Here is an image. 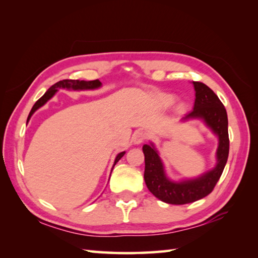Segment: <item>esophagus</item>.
<instances>
[{
	"instance_id": "esophagus-1",
	"label": "esophagus",
	"mask_w": 258,
	"mask_h": 258,
	"mask_svg": "<svg viewBox=\"0 0 258 258\" xmlns=\"http://www.w3.org/2000/svg\"><path fill=\"white\" fill-rule=\"evenodd\" d=\"M145 139H146V135L143 131H136V132L132 136V141L134 142V144L143 143Z\"/></svg>"
}]
</instances>
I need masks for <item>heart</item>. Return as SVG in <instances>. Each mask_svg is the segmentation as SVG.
<instances>
[{
    "instance_id": "1",
    "label": "heart",
    "mask_w": 258,
    "mask_h": 258,
    "mask_svg": "<svg viewBox=\"0 0 258 258\" xmlns=\"http://www.w3.org/2000/svg\"><path fill=\"white\" fill-rule=\"evenodd\" d=\"M173 102H174V96L171 94H162L158 96V104H160L162 107H168ZM176 109L178 112H182L183 107L179 105L176 107Z\"/></svg>"
}]
</instances>
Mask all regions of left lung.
I'll return each mask as SVG.
<instances>
[{
	"label": "left lung",
	"instance_id": "obj_1",
	"mask_svg": "<svg viewBox=\"0 0 258 258\" xmlns=\"http://www.w3.org/2000/svg\"><path fill=\"white\" fill-rule=\"evenodd\" d=\"M195 90L194 108L182 120L201 118L218 138L216 165L211 171L193 179L173 182L166 174L155 146L151 143L143 146L145 156L144 179L151 193L167 204L183 205L207 196L215 187L226 165L229 139L226 109L218 96L201 82H193Z\"/></svg>",
	"mask_w": 258,
	"mask_h": 258
}]
</instances>
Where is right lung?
Segmentation results:
<instances>
[{
    "label": "right lung",
    "instance_id": "obj_1",
    "mask_svg": "<svg viewBox=\"0 0 258 258\" xmlns=\"http://www.w3.org/2000/svg\"><path fill=\"white\" fill-rule=\"evenodd\" d=\"M102 85V83L98 80H94V81H80V80H63V81H59L57 83H55L54 85H52L50 89H48L45 94L43 95L40 100H37L36 103L33 105L31 112L29 114V116H27V122H29L31 116L33 115L36 109L40 108L41 106L44 105V104L48 101L51 100L53 97V95L55 94L57 92L58 89H68V90H74V91H82V90H95L98 89ZM125 154V152H120L119 154H117L116 158H115V162H114V165L112 167V171L115 166V164H116L120 158H122Z\"/></svg>",
    "mask_w": 258,
    "mask_h": 258
}]
</instances>
